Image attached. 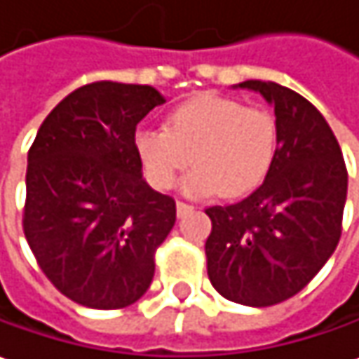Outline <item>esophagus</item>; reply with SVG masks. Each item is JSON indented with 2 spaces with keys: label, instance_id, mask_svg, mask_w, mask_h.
<instances>
[{
  "label": "esophagus",
  "instance_id": "esophagus-1",
  "mask_svg": "<svg viewBox=\"0 0 359 359\" xmlns=\"http://www.w3.org/2000/svg\"><path fill=\"white\" fill-rule=\"evenodd\" d=\"M194 210V206H190V204H187V202H177V216L179 218H184V216H189L190 212Z\"/></svg>",
  "mask_w": 359,
  "mask_h": 359
}]
</instances>
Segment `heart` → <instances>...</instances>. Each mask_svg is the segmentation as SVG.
Masks as SVG:
<instances>
[{"label":"heart","instance_id":"obj_1","mask_svg":"<svg viewBox=\"0 0 359 359\" xmlns=\"http://www.w3.org/2000/svg\"><path fill=\"white\" fill-rule=\"evenodd\" d=\"M133 149L153 189H172L190 163L194 169L182 180L189 196L240 198L271 172L279 128L269 109L198 94L170 111L165 129H135Z\"/></svg>","mask_w":359,"mask_h":359}]
</instances>
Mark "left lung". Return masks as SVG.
Wrapping results in <instances>:
<instances>
[{"label": "left lung", "instance_id": "8db88e82", "mask_svg": "<svg viewBox=\"0 0 359 359\" xmlns=\"http://www.w3.org/2000/svg\"><path fill=\"white\" fill-rule=\"evenodd\" d=\"M275 108L279 149L263 184L238 204L206 210V265L228 301L271 306L304 289L342 233L348 170L323 114L289 88L245 80Z\"/></svg>", "mask_w": 359, "mask_h": 359}]
</instances>
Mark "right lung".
<instances>
[{
    "mask_svg": "<svg viewBox=\"0 0 359 359\" xmlns=\"http://www.w3.org/2000/svg\"><path fill=\"white\" fill-rule=\"evenodd\" d=\"M161 104L153 86L92 82L46 116L29 149L27 243L48 281L88 309L139 301L177 220L175 200L145 182L133 149L137 123Z\"/></svg>",
    "mask_w": 359,
    "mask_h": 359,
    "instance_id": "right-lung-1",
    "label": "right lung"
}]
</instances>
